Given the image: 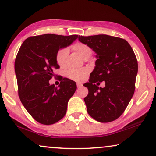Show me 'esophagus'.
<instances>
[{"instance_id":"1","label":"esophagus","mask_w":156,"mask_h":156,"mask_svg":"<svg viewBox=\"0 0 156 156\" xmlns=\"http://www.w3.org/2000/svg\"><path fill=\"white\" fill-rule=\"evenodd\" d=\"M76 86H77L78 88H81L83 86V84L82 83H76Z\"/></svg>"}]
</instances>
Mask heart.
I'll return each instance as SVG.
<instances>
[{"label":"heart","mask_w":156,"mask_h":156,"mask_svg":"<svg viewBox=\"0 0 156 156\" xmlns=\"http://www.w3.org/2000/svg\"><path fill=\"white\" fill-rule=\"evenodd\" d=\"M72 50L77 52L83 59H87L92 54V50L87 44L82 42H77L72 47ZM68 57V50L67 48H62L59 50L57 53L56 61L57 63L61 67H64L67 64V59ZM89 70L88 68H83L80 69H71L68 70L66 75L70 80L75 82H82L87 77Z\"/></svg>","instance_id":"obj_1"}]
</instances>
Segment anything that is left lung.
<instances>
[{
  "mask_svg": "<svg viewBox=\"0 0 156 156\" xmlns=\"http://www.w3.org/2000/svg\"><path fill=\"white\" fill-rule=\"evenodd\" d=\"M79 40L97 55L94 69L84 84L89 90L84 99L87 112L99 122L116 120L135 91L138 62L133 49L126 40L107 35H79ZM101 81L105 82L104 88L97 86Z\"/></svg>",
  "mask_w": 156,
  "mask_h": 156,
  "instance_id": "obj_1",
  "label": "left lung"
}]
</instances>
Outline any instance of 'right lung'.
Instances as JSON below:
<instances>
[{
    "instance_id": "right-lung-1",
    "label": "right lung",
    "mask_w": 156,
    "mask_h": 156,
    "mask_svg": "<svg viewBox=\"0 0 156 156\" xmlns=\"http://www.w3.org/2000/svg\"><path fill=\"white\" fill-rule=\"evenodd\" d=\"M78 35L44 34L27 38L20 48L15 72L18 95L32 117L42 124L51 125L65 116L69 99L76 89V83L60 76L58 87L50 84L54 69H59V50L71 44Z\"/></svg>"
}]
</instances>
